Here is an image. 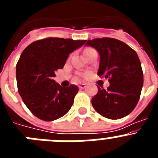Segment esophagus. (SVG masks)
<instances>
[{"label":"esophagus","instance_id":"esophagus-1","mask_svg":"<svg viewBox=\"0 0 158 158\" xmlns=\"http://www.w3.org/2000/svg\"><path fill=\"white\" fill-rule=\"evenodd\" d=\"M78 87H79V89H85V88L86 87V85H85V84H81V85L78 86Z\"/></svg>","mask_w":158,"mask_h":158}]
</instances>
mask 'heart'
<instances>
[{
  "instance_id": "b5f03b06",
  "label": "heart",
  "mask_w": 158,
  "mask_h": 158,
  "mask_svg": "<svg viewBox=\"0 0 158 158\" xmlns=\"http://www.w3.org/2000/svg\"><path fill=\"white\" fill-rule=\"evenodd\" d=\"M93 49H92V48H86L85 50L84 51V54H85V53H87V52H89V51H93Z\"/></svg>"
}]
</instances>
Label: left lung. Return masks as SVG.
<instances>
[{
    "label": "left lung",
    "mask_w": 158,
    "mask_h": 158,
    "mask_svg": "<svg viewBox=\"0 0 158 158\" xmlns=\"http://www.w3.org/2000/svg\"><path fill=\"white\" fill-rule=\"evenodd\" d=\"M100 54L97 74L108 78L107 89L97 86L92 104L99 114L118 119L129 115L136 107L143 85V73L137 53L127 44L112 38L88 40Z\"/></svg>",
    "instance_id": "left-lung-1"
}]
</instances>
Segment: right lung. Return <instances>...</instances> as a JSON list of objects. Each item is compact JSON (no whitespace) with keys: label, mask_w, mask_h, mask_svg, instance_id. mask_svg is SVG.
<instances>
[{"label":"right lung","mask_w":158,"mask_h":158,"mask_svg":"<svg viewBox=\"0 0 158 158\" xmlns=\"http://www.w3.org/2000/svg\"><path fill=\"white\" fill-rule=\"evenodd\" d=\"M85 42L47 38L31 43L20 55L16 72L18 92L27 108L42 120L58 119L72 107L77 86L62 87L53 79L69 54Z\"/></svg>","instance_id":"right-lung-1"}]
</instances>
